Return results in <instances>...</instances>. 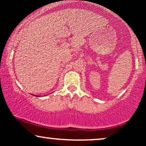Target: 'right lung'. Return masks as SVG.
Here are the masks:
<instances>
[{"label":"right lung","instance_id":"right-lung-1","mask_svg":"<svg viewBox=\"0 0 146 146\" xmlns=\"http://www.w3.org/2000/svg\"><path fill=\"white\" fill-rule=\"evenodd\" d=\"M36 97H38V96H36Z\"/></svg>","mask_w":146,"mask_h":146}]
</instances>
